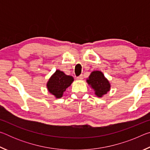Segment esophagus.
Here are the masks:
<instances>
[{
    "mask_svg": "<svg viewBox=\"0 0 150 150\" xmlns=\"http://www.w3.org/2000/svg\"><path fill=\"white\" fill-rule=\"evenodd\" d=\"M77 79L78 80H82L83 79V75H79V77H77Z\"/></svg>",
    "mask_w": 150,
    "mask_h": 150,
    "instance_id": "1",
    "label": "esophagus"
}]
</instances>
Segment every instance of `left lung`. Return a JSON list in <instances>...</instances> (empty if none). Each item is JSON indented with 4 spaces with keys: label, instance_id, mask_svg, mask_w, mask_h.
Listing matches in <instances>:
<instances>
[{
    "label": "left lung",
    "instance_id": "8db88e82",
    "mask_svg": "<svg viewBox=\"0 0 150 150\" xmlns=\"http://www.w3.org/2000/svg\"><path fill=\"white\" fill-rule=\"evenodd\" d=\"M87 83L94 90L95 94L98 97H103L110 90V83L100 71L91 72L87 79Z\"/></svg>",
    "mask_w": 150,
    "mask_h": 150
}]
</instances>
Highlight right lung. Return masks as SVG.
Here are the masks:
<instances>
[{"label": "right lung", "mask_w": 150, "mask_h": 150, "mask_svg": "<svg viewBox=\"0 0 150 150\" xmlns=\"http://www.w3.org/2000/svg\"><path fill=\"white\" fill-rule=\"evenodd\" d=\"M74 79L72 76L65 75L60 70H56L47 81V91L56 98H62L66 88L71 85Z\"/></svg>", "instance_id": "1"}]
</instances>
